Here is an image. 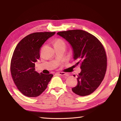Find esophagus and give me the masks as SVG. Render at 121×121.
<instances>
[{"label": "esophagus", "instance_id": "obj_1", "mask_svg": "<svg viewBox=\"0 0 121 121\" xmlns=\"http://www.w3.org/2000/svg\"><path fill=\"white\" fill-rule=\"evenodd\" d=\"M58 74H59V75H61V76H64V77H68L69 75L68 74L66 73H65V72H58L57 73Z\"/></svg>", "mask_w": 121, "mask_h": 121}]
</instances>
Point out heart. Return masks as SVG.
Returning a JSON list of instances; mask_svg holds the SVG:
<instances>
[{
  "label": "heart",
  "instance_id": "1",
  "mask_svg": "<svg viewBox=\"0 0 121 121\" xmlns=\"http://www.w3.org/2000/svg\"><path fill=\"white\" fill-rule=\"evenodd\" d=\"M62 44H65V43L63 40L61 39H57L55 40L54 41V46L59 45Z\"/></svg>",
  "mask_w": 121,
  "mask_h": 121
}]
</instances>
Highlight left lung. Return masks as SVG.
Masks as SVG:
<instances>
[{
  "instance_id": "1",
  "label": "left lung",
  "mask_w": 121,
  "mask_h": 121,
  "mask_svg": "<svg viewBox=\"0 0 121 121\" xmlns=\"http://www.w3.org/2000/svg\"><path fill=\"white\" fill-rule=\"evenodd\" d=\"M71 45L73 58L81 65L77 85L72 89L76 94L85 96L99 86L107 70V56L102 44L95 36L82 30H71L57 33ZM75 77V75H73Z\"/></svg>"
}]
</instances>
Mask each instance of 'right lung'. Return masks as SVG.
I'll use <instances>...</instances> for the list:
<instances>
[{"mask_svg": "<svg viewBox=\"0 0 121 121\" xmlns=\"http://www.w3.org/2000/svg\"><path fill=\"white\" fill-rule=\"evenodd\" d=\"M55 32H35L26 36L17 45L11 60L10 71L15 85L26 96L36 97L46 89L53 75L38 73L35 63L40 58V49Z\"/></svg>", "mask_w": 121, "mask_h": 121, "instance_id": "obj_1", "label": "right lung"}]
</instances>
